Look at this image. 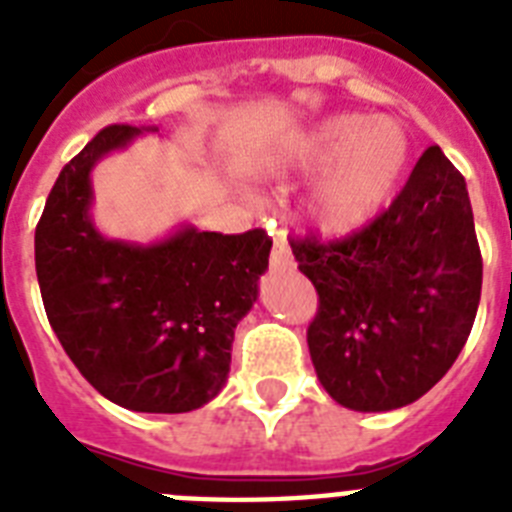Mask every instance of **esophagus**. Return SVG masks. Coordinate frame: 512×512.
Returning a JSON list of instances; mask_svg holds the SVG:
<instances>
[{"instance_id":"34e87169","label":"esophagus","mask_w":512,"mask_h":512,"mask_svg":"<svg viewBox=\"0 0 512 512\" xmlns=\"http://www.w3.org/2000/svg\"><path fill=\"white\" fill-rule=\"evenodd\" d=\"M292 260V252H289L287 233L276 231L273 233V249H271V263L273 265H287Z\"/></svg>"}]
</instances>
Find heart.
Segmentation results:
<instances>
[{
  "label": "heart",
  "mask_w": 512,
  "mask_h": 512,
  "mask_svg": "<svg viewBox=\"0 0 512 512\" xmlns=\"http://www.w3.org/2000/svg\"><path fill=\"white\" fill-rule=\"evenodd\" d=\"M406 162L409 143L398 124L348 114L311 127L284 154L289 170H324L313 188L311 215L329 233L369 223L393 199Z\"/></svg>",
  "instance_id": "b5f03b06"
}]
</instances>
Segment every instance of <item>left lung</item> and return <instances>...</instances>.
<instances>
[{
  "instance_id": "1",
  "label": "left lung",
  "mask_w": 512,
  "mask_h": 512,
  "mask_svg": "<svg viewBox=\"0 0 512 512\" xmlns=\"http://www.w3.org/2000/svg\"><path fill=\"white\" fill-rule=\"evenodd\" d=\"M289 244L319 295L308 350L337 404L390 412L449 372L476 321L484 263L465 177L441 148L420 156L372 223Z\"/></svg>"
}]
</instances>
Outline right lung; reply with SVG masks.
Masks as SVG:
<instances>
[{
    "mask_svg": "<svg viewBox=\"0 0 512 512\" xmlns=\"http://www.w3.org/2000/svg\"><path fill=\"white\" fill-rule=\"evenodd\" d=\"M135 135L111 124L60 170L36 225V279L52 332L100 396L180 414L228 380L233 329L255 305L273 241L263 228L191 225L148 247L106 239L90 217V172Z\"/></svg>",
    "mask_w": 512,
    "mask_h": 512,
    "instance_id": "add662e5",
    "label": "right lung"
}]
</instances>
